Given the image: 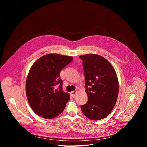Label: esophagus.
Returning a JSON list of instances; mask_svg holds the SVG:
<instances>
[{"label": "esophagus", "mask_w": 147, "mask_h": 147, "mask_svg": "<svg viewBox=\"0 0 147 147\" xmlns=\"http://www.w3.org/2000/svg\"><path fill=\"white\" fill-rule=\"evenodd\" d=\"M76 93H77V92L76 91H72L71 92V96L73 97V98H74L75 96H76Z\"/></svg>", "instance_id": "obj_1"}]
</instances>
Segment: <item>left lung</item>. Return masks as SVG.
Masks as SVG:
<instances>
[{"instance_id": "left-lung-1", "label": "left lung", "mask_w": 147, "mask_h": 147, "mask_svg": "<svg viewBox=\"0 0 147 147\" xmlns=\"http://www.w3.org/2000/svg\"><path fill=\"white\" fill-rule=\"evenodd\" d=\"M82 60L87 102L81 106L88 119L98 120L108 116L113 110L119 94L116 71L110 63L98 55L80 56Z\"/></svg>"}]
</instances>
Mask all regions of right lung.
Listing matches in <instances>:
<instances>
[{
  "instance_id": "1",
  "label": "right lung",
  "mask_w": 147,
  "mask_h": 147,
  "mask_svg": "<svg viewBox=\"0 0 147 147\" xmlns=\"http://www.w3.org/2000/svg\"><path fill=\"white\" fill-rule=\"evenodd\" d=\"M73 60L71 56L48 54L38 59L28 74L26 91L33 111L44 119H53L64 111L70 99L62 90L61 70Z\"/></svg>"
}]
</instances>
